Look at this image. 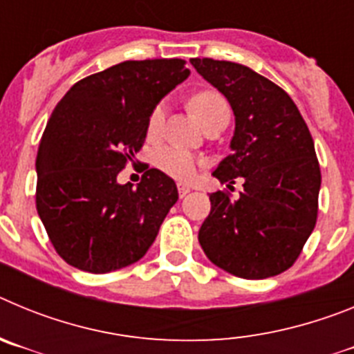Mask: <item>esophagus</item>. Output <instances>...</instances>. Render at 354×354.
I'll use <instances>...</instances> for the list:
<instances>
[{"instance_id": "34e87169", "label": "esophagus", "mask_w": 354, "mask_h": 354, "mask_svg": "<svg viewBox=\"0 0 354 354\" xmlns=\"http://www.w3.org/2000/svg\"><path fill=\"white\" fill-rule=\"evenodd\" d=\"M177 192H179V196L183 198V196H186L187 193L192 192V187L187 186V184H184V183H177Z\"/></svg>"}]
</instances>
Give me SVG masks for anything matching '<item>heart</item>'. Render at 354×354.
Instances as JSON below:
<instances>
[{"mask_svg":"<svg viewBox=\"0 0 354 354\" xmlns=\"http://www.w3.org/2000/svg\"><path fill=\"white\" fill-rule=\"evenodd\" d=\"M192 111L195 117L202 122V126L218 117L220 113H230L228 111V104L214 90H202V92L195 93L189 101ZM165 104L159 102L154 106V109L150 111L149 120H147V131L149 136H158L165 124ZM156 167L162 171V174L170 175L177 180H187L192 179L196 170V158L186 149L180 147H165L156 154Z\"/></svg>","mask_w":354,"mask_h":354,"instance_id":"heart-1","label":"heart"}]
</instances>
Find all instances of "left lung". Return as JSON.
I'll return each mask as SVG.
<instances>
[{"mask_svg": "<svg viewBox=\"0 0 354 354\" xmlns=\"http://www.w3.org/2000/svg\"><path fill=\"white\" fill-rule=\"evenodd\" d=\"M200 76L232 106L236 131L214 177L243 192L209 195L198 241L212 264L248 280L283 273L317 221L321 168L312 134L286 90L234 62L192 58Z\"/></svg>", "mask_w": 354, "mask_h": 354, "instance_id": "1", "label": "left lung"}]
</instances>
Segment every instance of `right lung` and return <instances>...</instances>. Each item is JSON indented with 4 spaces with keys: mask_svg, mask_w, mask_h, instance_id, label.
I'll list each match as a JSON object with an SVG mask.
<instances>
[{
    "mask_svg": "<svg viewBox=\"0 0 354 354\" xmlns=\"http://www.w3.org/2000/svg\"><path fill=\"white\" fill-rule=\"evenodd\" d=\"M179 58L129 60L77 81L53 109L37 154V212L67 264L109 273L140 261L179 193L147 167L138 186L117 175L145 143L154 106L189 71Z\"/></svg>",
    "mask_w": 354,
    "mask_h": 354,
    "instance_id": "right-lung-1",
    "label": "right lung"
}]
</instances>
